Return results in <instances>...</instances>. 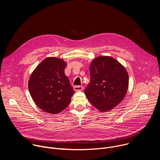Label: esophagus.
Masks as SVG:
<instances>
[{
	"instance_id": "1",
	"label": "esophagus",
	"mask_w": 160,
	"mask_h": 160,
	"mask_svg": "<svg viewBox=\"0 0 160 160\" xmlns=\"http://www.w3.org/2000/svg\"><path fill=\"white\" fill-rule=\"evenodd\" d=\"M83 87L82 86H80V85H76L73 87L74 90L75 92H78V91H82L83 90Z\"/></svg>"
}]
</instances>
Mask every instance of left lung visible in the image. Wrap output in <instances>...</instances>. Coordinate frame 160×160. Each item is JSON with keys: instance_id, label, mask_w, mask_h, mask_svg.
<instances>
[{"instance_id": "1", "label": "left lung", "mask_w": 160, "mask_h": 160, "mask_svg": "<svg viewBox=\"0 0 160 160\" xmlns=\"http://www.w3.org/2000/svg\"><path fill=\"white\" fill-rule=\"evenodd\" d=\"M90 74L85 94L95 108L106 112L122 101L128 87V75L122 64L110 56H99L91 62Z\"/></svg>"}]
</instances>
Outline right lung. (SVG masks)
Returning a JSON list of instances; mask_svg holds the SVG:
<instances>
[{
  "mask_svg": "<svg viewBox=\"0 0 160 160\" xmlns=\"http://www.w3.org/2000/svg\"><path fill=\"white\" fill-rule=\"evenodd\" d=\"M66 66L62 59L49 57L37 66L30 77V95L37 106L46 112L59 113L71 102L75 91L65 75Z\"/></svg>",
  "mask_w": 160,
  "mask_h": 160,
  "instance_id": "1",
  "label": "right lung"
}]
</instances>
